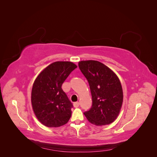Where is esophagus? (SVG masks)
<instances>
[{
  "label": "esophagus",
  "mask_w": 157,
  "mask_h": 157,
  "mask_svg": "<svg viewBox=\"0 0 157 157\" xmlns=\"http://www.w3.org/2000/svg\"><path fill=\"white\" fill-rule=\"evenodd\" d=\"M79 105H80L79 102H75V103H73V106H74L75 107H78L79 106Z\"/></svg>",
  "instance_id": "esophagus-1"
}]
</instances>
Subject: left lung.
Listing matches in <instances>:
<instances>
[{"label":"left lung","mask_w":157,"mask_h":157,"mask_svg":"<svg viewBox=\"0 0 157 157\" xmlns=\"http://www.w3.org/2000/svg\"><path fill=\"white\" fill-rule=\"evenodd\" d=\"M78 67L88 80L92 98V106L84 113L85 117L96 126L111 124L119 115L123 102L119 78L110 68L98 61H80Z\"/></svg>","instance_id":"8db88e82"}]
</instances>
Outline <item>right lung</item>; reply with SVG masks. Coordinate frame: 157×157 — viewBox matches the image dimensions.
Wrapping results in <instances>:
<instances>
[{"mask_svg":"<svg viewBox=\"0 0 157 157\" xmlns=\"http://www.w3.org/2000/svg\"><path fill=\"white\" fill-rule=\"evenodd\" d=\"M77 67L71 61H56L42 70L35 80L31 91L33 110L45 126L59 127L70 119L73 105L61 86Z\"/></svg>","mask_w":157,"mask_h":157,"instance_id":"add662e5","label":"right lung"}]
</instances>
